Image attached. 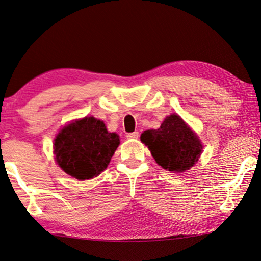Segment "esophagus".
Returning a JSON list of instances; mask_svg holds the SVG:
<instances>
[{
  "instance_id": "esophagus-1",
  "label": "esophagus",
  "mask_w": 261,
  "mask_h": 261,
  "mask_svg": "<svg viewBox=\"0 0 261 261\" xmlns=\"http://www.w3.org/2000/svg\"><path fill=\"white\" fill-rule=\"evenodd\" d=\"M139 136H140L139 132H133V133H128V134L126 135V138H127V139H138Z\"/></svg>"
}]
</instances>
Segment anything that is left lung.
I'll return each instance as SVG.
<instances>
[{
  "mask_svg": "<svg viewBox=\"0 0 261 261\" xmlns=\"http://www.w3.org/2000/svg\"><path fill=\"white\" fill-rule=\"evenodd\" d=\"M141 141L165 170L184 172L194 166L202 153V144L177 114H171L158 129L144 130Z\"/></svg>",
  "mask_w": 261,
  "mask_h": 261,
  "instance_id": "left-lung-1",
  "label": "left lung"
}]
</instances>
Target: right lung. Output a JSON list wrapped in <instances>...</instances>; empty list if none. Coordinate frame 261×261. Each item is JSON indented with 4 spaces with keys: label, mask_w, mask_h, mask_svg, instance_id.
Wrapping results in <instances>:
<instances>
[{
    "label": "right lung",
    "mask_w": 261,
    "mask_h": 261,
    "mask_svg": "<svg viewBox=\"0 0 261 261\" xmlns=\"http://www.w3.org/2000/svg\"><path fill=\"white\" fill-rule=\"evenodd\" d=\"M119 143V136L109 133L103 121L86 117L64 127L54 149L64 172L77 180H89L108 167Z\"/></svg>",
    "instance_id": "add662e5"
}]
</instances>
